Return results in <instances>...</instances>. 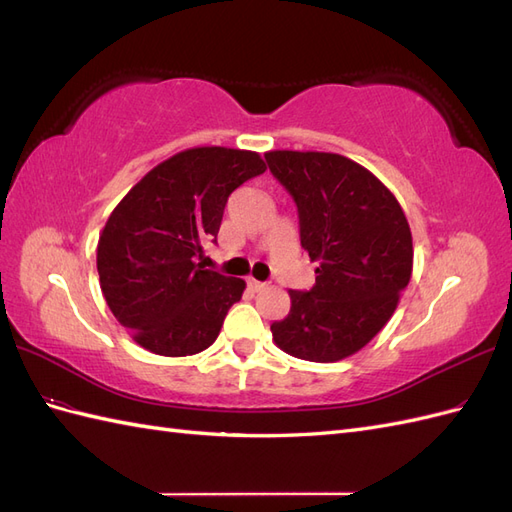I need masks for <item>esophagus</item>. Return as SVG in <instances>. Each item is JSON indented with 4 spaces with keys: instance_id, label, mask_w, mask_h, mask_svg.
<instances>
[{
    "instance_id": "esophagus-1",
    "label": "esophagus",
    "mask_w": 512,
    "mask_h": 512,
    "mask_svg": "<svg viewBox=\"0 0 512 512\" xmlns=\"http://www.w3.org/2000/svg\"><path fill=\"white\" fill-rule=\"evenodd\" d=\"M265 282H258V280H247V288H250L252 292H260V290H265Z\"/></svg>"
}]
</instances>
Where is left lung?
<instances>
[{"label":"left lung","mask_w":512,"mask_h":512,"mask_svg":"<svg viewBox=\"0 0 512 512\" xmlns=\"http://www.w3.org/2000/svg\"><path fill=\"white\" fill-rule=\"evenodd\" d=\"M265 160L297 205L301 247L316 262V284L290 290L273 342L303 361H342L382 331L410 282L404 209L378 177L337 153L269 151Z\"/></svg>","instance_id":"8db88e82"}]
</instances>
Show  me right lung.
<instances>
[{
	"instance_id": "obj_1",
	"label": "right lung",
	"mask_w": 512,
	"mask_h": 512,
	"mask_svg": "<svg viewBox=\"0 0 512 512\" xmlns=\"http://www.w3.org/2000/svg\"><path fill=\"white\" fill-rule=\"evenodd\" d=\"M267 170L254 151L194 147L164 160L123 196L98 241L104 299L121 327L162 356L203 352L245 282L198 258L218 241L228 196Z\"/></svg>"
}]
</instances>
